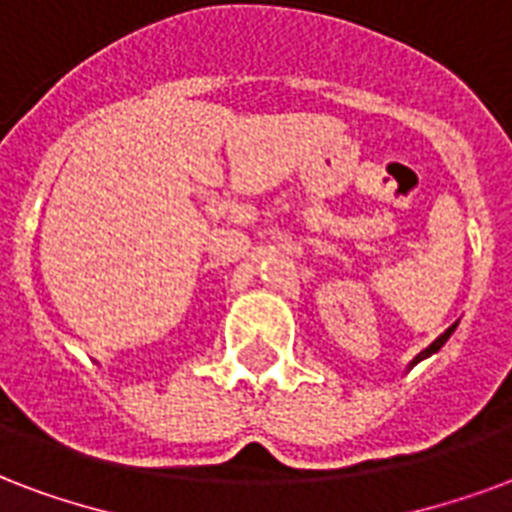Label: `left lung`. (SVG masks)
<instances>
[{
	"label": "left lung",
	"instance_id": "obj_1",
	"mask_svg": "<svg viewBox=\"0 0 512 512\" xmlns=\"http://www.w3.org/2000/svg\"><path fill=\"white\" fill-rule=\"evenodd\" d=\"M453 329H456V324H453V326H448V329H445V332L440 334V337H437V340H434L432 345H429V348H424V351L418 353L416 359H413V364H418V361H421V359H426V356H432V353H437V351H440V348H443V345H445V340H448V337H451V334H453Z\"/></svg>",
	"mask_w": 512,
	"mask_h": 512
}]
</instances>
